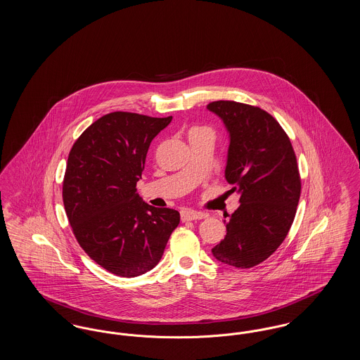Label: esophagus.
Wrapping results in <instances>:
<instances>
[{"label": "esophagus", "instance_id": "1", "mask_svg": "<svg viewBox=\"0 0 360 360\" xmlns=\"http://www.w3.org/2000/svg\"><path fill=\"white\" fill-rule=\"evenodd\" d=\"M205 213H201V212H195V210H191V209H184V210H181V219H182V221L201 220V219H205Z\"/></svg>", "mask_w": 360, "mask_h": 360}]
</instances>
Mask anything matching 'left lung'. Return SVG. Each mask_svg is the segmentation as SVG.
Returning <instances> with one entry per match:
<instances>
[{
  "mask_svg": "<svg viewBox=\"0 0 360 360\" xmlns=\"http://www.w3.org/2000/svg\"><path fill=\"white\" fill-rule=\"evenodd\" d=\"M206 109L229 135L225 179L240 194L226 235L212 254L250 269L273 255L289 233L301 194L297 159L290 139L266 110L235 101H214Z\"/></svg>",
  "mask_w": 360,
  "mask_h": 360,
  "instance_id": "8db88e82",
  "label": "left lung"
}]
</instances>
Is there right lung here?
Returning <instances> with one entry per match:
<instances>
[{"instance_id": "right-lung-1", "label": "right lung", "mask_w": 360, "mask_h": 360, "mask_svg": "<svg viewBox=\"0 0 360 360\" xmlns=\"http://www.w3.org/2000/svg\"><path fill=\"white\" fill-rule=\"evenodd\" d=\"M172 117L108 113L77 139L63 179V204L86 254L115 275L134 278L159 263L179 213L137 194L154 137Z\"/></svg>"}]
</instances>
